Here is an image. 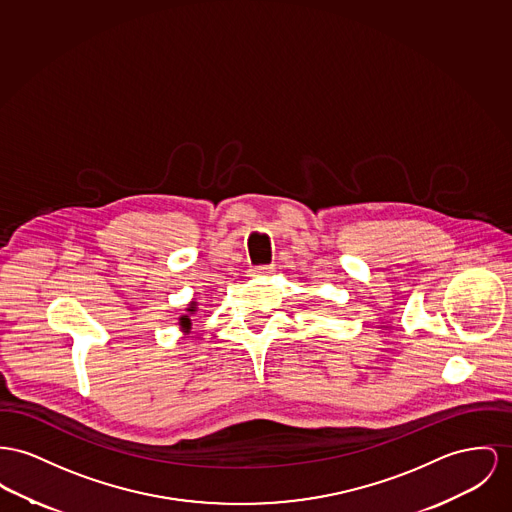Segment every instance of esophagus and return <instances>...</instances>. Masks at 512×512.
I'll list each match as a JSON object with an SVG mask.
<instances>
[{
  "instance_id": "1",
  "label": "esophagus",
  "mask_w": 512,
  "mask_h": 512,
  "mask_svg": "<svg viewBox=\"0 0 512 512\" xmlns=\"http://www.w3.org/2000/svg\"><path fill=\"white\" fill-rule=\"evenodd\" d=\"M275 270V266L273 264H266V266H254L250 273L254 275V277H262V275H268V273H272Z\"/></svg>"
}]
</instances>
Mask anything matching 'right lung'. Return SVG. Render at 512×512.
<instances>
[{"label":"right lung","mask_w":512,"mask_h":512,"mask_svg":"<svg viewBox=\"0 0 512 512\" xmlns=\"http://www.w3.org/2000/svg\"><path fill=\"white\" fill-rule=\"evenodd\" d=\"M188 310H194V307L188 308ZM180 326L188 330V326H190V318H188V316H182V318H180Z\"/></svg>","instance_id":"add662e5"}]
</instances>
